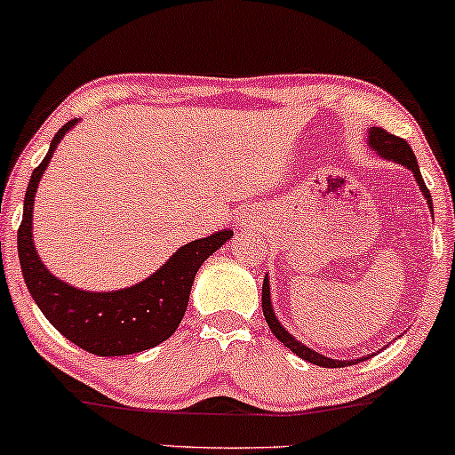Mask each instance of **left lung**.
Listing matches in <instances>:
<instances>
[{
  "label": "left lung",
  "mask_w": 455,
  "mask_h": 455,
  "mask_svg": "<svg viewBox=\"0 0 455 455\" xmlns=\"http://www.w3.org/2000/svg\"><path fill=\"white\" fill-rule=\"evenodd\" d=\"M365 135H367V148H370V150L374 152V155H379L380 159H385V161L397 163V165L406 167L408 172H412V176H415L417 187H419L421 196L426 197L427 208H430L432 219H434L432 196H430V191H427L426 182H423L421 170H419V163H417V156L412 155L411 146H408L404 140H400V137L389 135V132H387V131H382L380 126H370ZM262 311H264V318H267V324L270 326V331H273L275 338L282 341L285 348H290V350L294 352V355H299L300 359L309 361V363L320 365V367H348V365L361 363V361L370 359V356H374V355H367V356H359V359H348V361L331 359V356L320 355V352H315L314 348H309L307 344H303V341H300V339H296L294 335L290 333V331L285 329V326H283L282 323H279L277 314H275L273 299H270L268 273H267V277H264V283H262Z\"/></svg>",
  "instance_id": "left-lung-1"
}]
</instances>
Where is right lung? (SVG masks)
Listing matches in <instances>:
<instances>
[{"label": "right lung", "mask_w": 455, "mask_h": 455, "mask_svg": "<svg viewBox=\"0 0 455 455\" xmlns=\"http://www.w3.org/2000/svg\"><path fill=\"white\" fill-rule=\"evenodd\" d=\"M76 124L79 120H70L58 131L47 156L29 178L17 236L19 262L34 303L66 339L99 356L135 355L172 338L187 311L197 270L234 232L219 229L212 236L182 244L161 268L120 290L94 292L55 277L40 259L34 243V200L55 148Z\"/></svg>", "instance_id": "right-lung-1"}]
</instances>
